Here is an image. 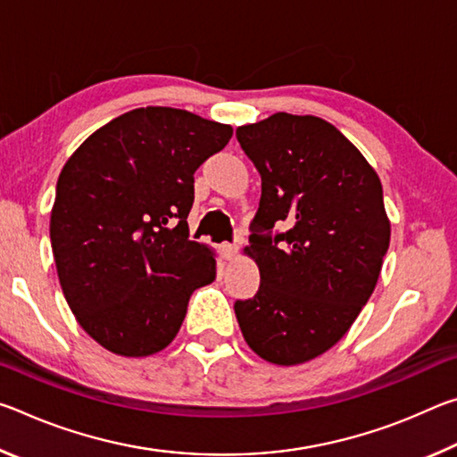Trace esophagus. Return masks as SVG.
<instances>
[{
    "instance_id": "esophagus-1",
    "label": "esophagus",
    "mask_w": 457,
    "mask_h": 457,
    "mask_svg": "<svg viewBox=\"0 0 457 457\" xmlns=\"http://www.w3.org/2000/svg\"><path fill=\"white\" fill-rule=\"evenodd\" d=\"M221 253H223V258L226 260H236L237 258V252H239V247H237V244H221Z\"/></svg>"
}]
</instances>
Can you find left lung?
I'll list each match as a JSON object with an SVG mask.
<instances>
[{
    "label": "left lung",
    "instance_id": "8db88e82",
    "mask_svg": "<svg viewBox=\"0 0 457 457\" xmlns=\"http://www.w3.org/2000/svg\"><path fill=\"white\" fill-rule=\"evenodd\" d=\"M236 137L262 177L244 247L260 290L237 300L236 319L258 357L303 365L346 335L375 290L391 239L381 179L349 138L312 114L276 112ZM274 222L291 229L259 234Z\"/></svg>",
    "mask_w": 457,
    "mask_h": 457
}]
</instances>
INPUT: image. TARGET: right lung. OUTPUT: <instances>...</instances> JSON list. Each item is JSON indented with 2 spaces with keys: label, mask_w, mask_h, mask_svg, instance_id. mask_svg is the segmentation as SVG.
Listing matches in <instances>:
<instances>
[{
  "label": "right lung",
  "mask_w": 457,
  "mask_h": 457,
  "mask_svg": "<svg viewBox=\"0 0 457 457\" xmlns=\"http://www.w3.org/2000/svg\"><path fill=\"white\" fill-rule=\"evenodd\" d=\"M234 129L171 106L95 130L58 177L50 239L76 320L119 357H149L179 332L215 252L187 239L193 173Z\"/></svg>",
  "instance_id": "right-lung-1"
}]
</instances>
